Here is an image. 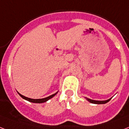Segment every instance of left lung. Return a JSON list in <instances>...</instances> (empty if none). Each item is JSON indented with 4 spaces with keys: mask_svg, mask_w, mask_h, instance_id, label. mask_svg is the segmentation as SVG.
<instances>
[{
    "mask_svg": "<svg viewBox=\"0 0 129 129\" xmlns=\"http://www.w3.org/2000/svg\"><path fill=\"white\" fill-rule=\"evenodd\" d=\"M85 98L89 102H90L91 103H93V104H105V103L109 102V101L111 99V98H110V99H107V100H105V101H96V100H93V99H89L87 97H85Z\"/></svg>",
    "mask_w": 129,
    "mask_h": 129,
    "instance_id": "obj_1",
    "label": "left lung"
}]
</instances>
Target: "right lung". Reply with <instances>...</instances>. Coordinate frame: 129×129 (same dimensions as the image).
Masks as SVG:
<instances>
[{
  "mask_svg": "<svg viewBox=\"0 0 129 129\" xmlns=\"http://www.w3.org/2000/svg\"><path fill=\"white\" fill-rule=\"evenodd\" d=\"M57 92H56L55 93L53 94V95L48 96V97H45V98H43V99H31V98H28V97H25V96H24V95H21V94L19 93L18 92V93L19 94V95L21 97H22V98H23V99H25V100H26V101H30V102H32V103H45V102H46V101H48L49 99H52V97H54V96H55V95L57 93Z\"/></svg>",
  "mask_w": 129,
  "mask_h": 129,
  "instance_id": "obj_1",
  "label": "right lung"
}]
</instances>
